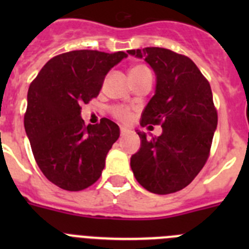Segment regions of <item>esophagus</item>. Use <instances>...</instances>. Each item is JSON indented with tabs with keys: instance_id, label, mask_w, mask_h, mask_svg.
I'll list each match as a JSON object with an SVG mask.
<instances>
[{
	"instance_id": "1",
	"label": "esophagus",
	"mask_w": 249,
	"mask_h": 249,
	"mask_svg": "<svg viewBox=\"0 0 249 249\" xmlns=\"http://www.w3.org/2000/svg\"><path fill=\"white\" fill-rule=\"evenodd\" d=\"M127 132H128V129H127L126 127H121V136L127 135Z\"/></svg>"
}]
</instances>
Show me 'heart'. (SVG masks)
Masks as SVG:
<instances>
[{
	"instance_id": "1",
	"label": "heart",
	"mask_w": 249,
	"mask_h": 249,
	"mask_svg": "<svg viewBox=\"0 0 249 249\" xmlns=\"http://www.w3.org/2000/svg\"><path fill=\"white\" fill-rule=\"evenodd\" d=\"M146 66H142V65H137L135 67L131 68V72L129 73H135V72H140V71H143L146 70ZM112 114H113V117H116L117 120L123 121V122H127L128 120H131L132 117V112L131 109L127 108V107H123V106H114L113 108L111 109Z\"/></svg>"
}]
</instances>
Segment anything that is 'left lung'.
Returning a JSON list of instances; mask_svg holds the SVG:
<instances>
[{
  "label": "left lung",
  "mask_w": 249,
  "mask_h": 249,
  "mask_svg": "<svg viewBox=\"0 0 249 249\" xmlns=\"http://www.w3.org/2000/svg\"><path fill=\"white\" fill-rule=\"evenodd\" d=\"M128 53L144 58L157 77L156 93L142 113L141 126H162L158 137L136 131L141 147L131 157V168L149 192H178L195 179L210 157L218 121L210 82L192 59L167 48L146 47Z\"/></svg>",
  "instance_id": "obj_1"
}]
</instances>
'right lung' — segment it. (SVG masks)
Wrapping results in <instances>:
<instances>
[{
	"label": "right lung",
	"instance_id": "right-lung-1",
	"mask_svg": "<svg viewBox=\"0 0 249 249\" xmlns=\"http://www.w3.org/2000/svg\"><path fill=\"white\" fill-rule=\"evenodd\" d=\"M124 57L122 51L66 52L51 58L30 85L26 133L39 169L62 190L82 191L102 175L120 127L108 118L86 126L81 106L97 97L106 74Z\"/></svg>",
	"mask_w": 249,
	"mask_h": 249
}]
</instances>
